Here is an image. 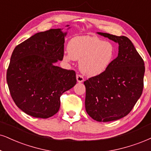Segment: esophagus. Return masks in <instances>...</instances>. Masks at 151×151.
<instances>
[{
  "label": "esophagus",
  "mask_w": 151,
  "mask_h": 151,
  "mask_svg": "<svg viewBox=\"0 0 151 151\" xmlns=\"http://www.w3.org/2000/svg\"><path fill=\"white\" fill-rule=\"evenodd\" d=\"M76 79H77L78 83H83L84 81V78L81 75H77L76 76Z\"/></svg>",
  "instance_id": "1"
}]
</instances>
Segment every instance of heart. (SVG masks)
Returning <instances> with one entry per match:
<instances>
[{"instance_id": "b5f03b06", "label": "heart", "mask_w": 151, "mask_h": 151, "mask_svg": "<svg viewBox=\"0 0 151 151\" xmlns=\"http://www.w3.org/2000/svg\"><path fill=\"white\" fill-rule=\"evenodd\" d=\"M66 61L79 60V68L85 75L94 77L109 68L115 57V45L96 36L75 37L68 45Z\"/></svg>"}]
</instances>
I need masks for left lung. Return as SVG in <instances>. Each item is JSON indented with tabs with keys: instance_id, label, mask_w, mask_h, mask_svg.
<instances>
[{
	"instance_id": "1",
	"label": "left lung",
	"mask_w": 151,
	"mask_h": 151,
	"mask_svg": "<svg viewBox=\"0 0 151 151\" xmlns=\"http://www.w3.org/2000/svg\"><path fill=\"white\" fill-rule=\"evenodd\" d=\"M97 33L118 43V55L104 73L84 82L85 110L94 120L110 122L129 114L140 98L145 66L144 60L127 37Z\"/></svg>"
}]
</instances>
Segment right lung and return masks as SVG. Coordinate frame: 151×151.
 Masks as SVG:
<instances>
[{"instance_id": "obj_1", "label": "right lung", "mask_w": 151, "mask_h": 151, "mask_svg": "<svg viewBox=\"0 0 151 151\" xmlns=\"http://www.w3.org/2000/svg\"><path fill=\"white\" fill-rule=\"evenodd\" d=\"M66 34L61 29L37 33L13 50L7 83L13 101L27 115L53 116L60 107L61 94L76 84L74 70L55 65L64 57Z\"/></svg>"}]
</instances>
